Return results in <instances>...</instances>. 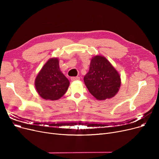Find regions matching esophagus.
<instances>
[{"mask_svg": "<svg viewBox=\"0 0 159 159\" xmlns=\"http://www.w3.org/2000/svg\"><path fill=\"white\" fill-rule=\"evenodd\" d=\"M71 80L72 81H74V80H80V77H71Z\"/></svg>", "mask_w": 159, "mask_h": 159, "instance_id": "1", "label": "esophagus"}]
</instances>
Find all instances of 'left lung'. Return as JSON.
Segmentation results:
<instances>
[{"label":"left lung","mask_w":159,"mask_h":159,"mask_svg":"<svg viewBox=\"0 0 159 159\" xmlns=\"http://www.w3.org/2000/svg\"><path fill=\"white\" fill-rule=\"evenodd\" d=\"M84 81L89 93L101 101L114 97L120 86L119 73L105 57L100 55L91 59Z\"/></svg>","instance_id":"left-lung-1"}]
</instances>
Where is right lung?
<instances>
[{"mask_svg":"<svg viewBox=\"0 0 159 159\" xmlns=\"http://www.w3.org/2000/svg\"><path fill=\"white\" fill-rule=\"evenodd\" d=\"M35 88L44 99L55 101L62 97L68 89L70 82L60 71L58 58L49 59L41 69L35 79Z\"/></svg>","mask_w":159,"mask_h":159,"instance_id":"obj_1","label":"right lung"}]
</instances>
